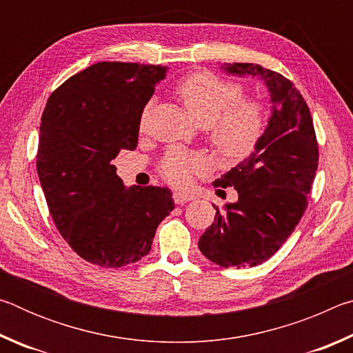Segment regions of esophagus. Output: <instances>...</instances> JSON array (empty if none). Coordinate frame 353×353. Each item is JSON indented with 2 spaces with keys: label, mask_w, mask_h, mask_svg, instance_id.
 Here are the masks:
<instances>
[{
  "label": "esophagus",
  "mask_w": 353,
  "mask_h": 353,
  "mask_svg": "<svg viewBox=\"0 0 353 353\" xmlns=\"http://www.w3.org/2000/svg\"><path fill=\"white\" fill-rule=\"evenodd\" d=\"M172 199H174V202L176 204H185V202H188V201H193L194 198L191 194H188V193H181V191H176L174 194H172Z\"/></svg>",
  "instance_id": "34e87169"
}]
</instances>
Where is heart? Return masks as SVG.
Returning <instances> with one entry per match:
<instances>
[{
    "label": "heart",
    "instance_id": "obj_1",
    "mask_svg": "<svg viewBox=\"0 0 353 353\" xmlns=\"http://www.w3.org/2000/svg\"><path fill=\"white\" fill-rule=\"evenodd\" d=\"M185 109L201 126H205L208 141L227 160L248 157L259 145L266 128L265 107L260 101L241 99L243 88L212 71H194L174 87ZM148 109L141 113L143 126ZM208 162L202 154L171 149L160 163V174L172 185H187L202 174Z\"/></svg>",
    "mask_w": 353,
    "mask_h": 353
}]
</instances>
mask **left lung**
I'll list each match as a JSON object with an SVG mask.
<instances>
[{"label": "left lung", "mask_w": 353, "mask_h": 353, "mask_svg": "<svg viewBox=\"0 0 353 353\" xmlns=\"http://www.w3.org/2000/svg\"><path fill=\"white\" fill-rule=\"evenodd\" d=\"M227 73L256 76L271 94L272 115L255 151L213 185L234 187L238 201L216 208L199 249L223 268L261 265L277 252L305 213L319 149L312 113L290 79L256 63H225ZM221 191V190H218Z\"/></svg>", "instance_id": "8db88e82"}]
</instances>
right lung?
Wrapping results in <instances>:
<instances>
[{"instance_id": "right-lung-1", "label": "right lung", "mask_w": 353, "mask_h": 353, "mask_svg": "<svg viewBox=\"0 0 353 353\" xmlns=\"http://www.w3.org/2000/svg\"><path fill=\"white\" fill-rule=\"evenodd\" d=\"M166 67L99 62L71 76L41 115L37 174L52 221L83 260L139 261L174 208L166 187L126 188L112 160L139 143L143 109Z\"/></svg>"}]
</instances>
